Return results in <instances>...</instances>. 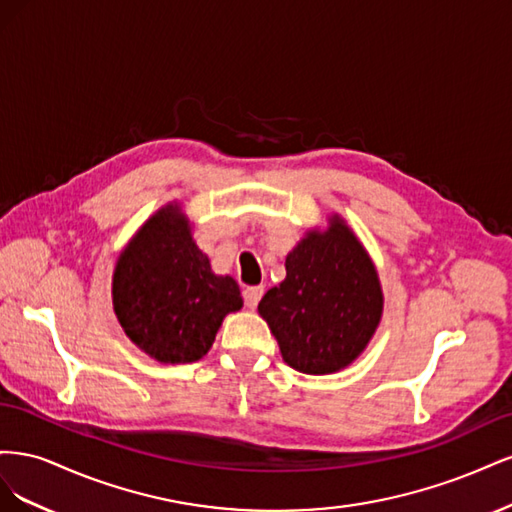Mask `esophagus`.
<instances>
[{"label":"esophagus","mask_w":512,"mask_h":512,"mask_svg":"<svg viewBox=\"0 0 512 512\" xmlns=\"http://www.w3.org/2000/svg\"><path fill=\"white\" fill-rule=\"evenodd\" d=\"M262 294H265V288H262V286H250V288H245V290H243L245 305L250 307V309H254V307L258 305V301L262 299Z\"/></svg>","instance_id":"34e87169"}]
</instances>
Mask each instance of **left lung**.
I'll use <instances>...</instances> for the list:
<instances>
[{
  "label": "left lung",
  "instance_id": "1",
  "mask_svg": "<svg viewBox=\"0 0 512 512\" xmlns=\"http://www.w3.org/2000/svg\"><path fill=\"white\" fill-rule=\"evenodd\" d=\"M384 294L374 260L339 213L309 228L286 256L284 282L267 290L258 314L282 359L309 376L352 365L382 320Z\"/></svg>",
  "mask_w": 512,
  "mask_h": 512
}]
</instances>
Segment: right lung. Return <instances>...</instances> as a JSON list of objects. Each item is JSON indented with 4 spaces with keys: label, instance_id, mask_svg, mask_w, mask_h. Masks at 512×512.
Listing matches in <instances>:
<instances>
[{
    "label": "right lung",
    "instance_id": "obj_1",
    "mask_svg": "<svg viewBox=\"0 0 512 512\" xmlns=\"http://www.w3.org/2000/svg\"><path fill=\"white\" fill-rule=\"evenodd\" d=\"M239 284L211 271L179 203L160 207L123 247L113 271V309L123 333L160 363H194L211 350Z\"/></svg>",
    "mask_w": 512,
    "mask_h": 512
}]
</instances>
